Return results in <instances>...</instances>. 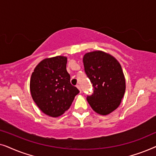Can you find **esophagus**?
Masks as SVG:
<instances>
[{"mask_svg":"<svg viewBox=\"0 0 156 156\" xmlns=\"http://www.w3.org/2000/svg\"><path fill=\"white\" fill-rule=\"evenodd\" d=\"M76 87H77V89H79V90H80V92H82V90H81V87H80V85H79V84H77V85H76Z\"/></svg>","mask_w":156,"mask_h":156,"instance_id":"34e87169","label":"esophagus"}]
</instances>
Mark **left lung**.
<instances>
[{
  "label": "left lung",
  "mask_w": 156,
  "mask_h": 156,
  "mask_svg": "<svg viewBox=\"0 0 156 156\" xmlns=\"http://www.w3.org/2000/svg\"><path fill=\"white\" fill-rule=\"evenodd\" d=\"M83 62L94 89L92 94L87 96V101L97 114H109L119 107L125 93L126 81L121 65L102 51L86 53Z\"/></svg>",
  "instance_id": "1"
}]
</instances>
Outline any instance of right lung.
<instances>
[{
	"label": "right lung",
	"mask_w": 156,
	"mask_h": 156,
	"mask_svg": "<svg viewBox=\"0 0 156 156\" xmlns=\"http://www.w3.org/2000/svg\"><path fill=\"white\" fill-rule=\"evenodd\" d=\"M67 62L64 56L44 59L36 66L31 75L30 89L33 101L50 116L63 114L80 92L70 83Z\"/></svg>",
	"instance_id": "1"
}]
</instances>
